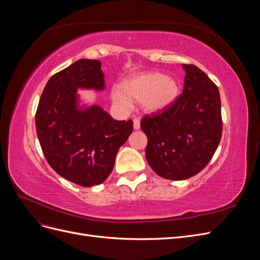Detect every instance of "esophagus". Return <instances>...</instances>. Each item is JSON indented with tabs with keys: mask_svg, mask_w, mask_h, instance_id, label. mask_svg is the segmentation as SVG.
I'll list each match as a JSON object with an SVG mask.
<instances>
[{
	"mask_svg": "<svg viewBox=\"0 0 260 260\" xmlns=\"http://www.w3.org/2000/svg\"><path fill=\"white\" fill-rule=\"evenodd\" d=\"M133 129H135V130H139L140 129V120L139 119L133 120Z\"/></svg>",
	"mask_w": 260,
	"mask_h": 260,
	"instance_id": "1",
	"label": "esophagus"
}]
</instances>
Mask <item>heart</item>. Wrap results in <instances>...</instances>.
<instances>
[{
    "mask_svg": "<svg viewBox=\"0 0 260 260\" xmlns=\"http://www.w3.org/2000/svg\"><path fill=\"white\" fill-rule=\"evenodd\" d=\"M181 85L174 77L160 72L131 75L114 86L112 100L121 109H128L131 101L139 102L146 114H158L174 105L180 96Z\"/></svg>",
    "mask_w": 260,
    "mask_h": 260,
    "instance_id": "1",
    "label": "heart"
}]
</instances>
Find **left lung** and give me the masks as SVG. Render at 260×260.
I'll return each instance as SVG.
<instances>
[{
    "mask_svg": "<svg viewBox=\"0 0 260 260\" xmlns=\"http://www.w3.org/2000/svg\"><path fill=\"white\" fill-rule=\"evenodd\" d=\"M183 92L165 112L145 116V157L161 178L185 180L198 175L214 156L222 135L217 85L194 65H182Z\"/></svg>",
    "mask_w": 260,
    "mask_h": 260,
    "instance_id": "1",
    "label": "left lung"
}]
</instances>
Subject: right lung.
I'll list each match as a JSON object with an SVG mask.
<instances>
[{
    "instance_id": "obj_1",
    "label": "right lung",
    "mask_w": 260,
    "mask_h": 260,
    "mask_svg": "<svg viewBox=\"0 0 260 260\" xmlns=\"http://www.w3.org/2000/svg\"><path fill=\"white\" fill-rule=\"evenodd\" d=\"M104 89L101 61L79 59L51 77L36 114L38 139L50 166L85 187L111 175L118 149L133 130L131 120H115L100 105L83 103L78 93Z\"/></svg>"
}]
</instances>
